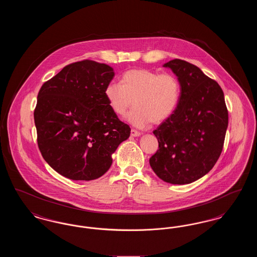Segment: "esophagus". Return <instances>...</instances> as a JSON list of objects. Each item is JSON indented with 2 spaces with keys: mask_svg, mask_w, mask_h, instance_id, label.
Returning <instances> with one entry per match:
<instances>
[{
  "mask_svg": "<svg viewBox=\"0 0 257 257\" xmlns=\"http://www.w3.org/2000/svg\"><path fill=\"white\" fill-rule=\"evenodd\" d=\"M131 136H132V137H140V136H141V133H140V132H138L137 130L132 129V130H131Z\"/></svg>",
  "mask_w": 257,
  "mask_h": 257,
  "instance_id": "34e87169",
  "label": "esophagus"
}]
</instances>
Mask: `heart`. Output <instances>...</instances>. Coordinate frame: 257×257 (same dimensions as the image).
I'll use <instances>...</instances> for the list:
<instances>
[{
    "mask_svg": "<svg viewBox=\"0 0 257 257\" xmlns=\"http://www.w3.org/2000/svg\"><path fill=\"white\" fill-rule=\"evenodd\" d=\"M120 83L108 84L104 93L111 110L121 117L127 114L133 100L134 109L128 121L135 127L146 128L151 122H163L178 106L181 87L171 74L133 69L123 74Z\"/></svg>",
    "mask_w": 257,
    "mask_h": 257,
    "instance_id": "heart-1",
    "label": "heart"
}]
</instances>
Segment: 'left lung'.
<instances>
[{"label":"left lung","mask_w":257,"mask_h":257,"mask_svg":"<svg viewBox=\"0 0 257 257\" xmlns=\"http://www.w3.org/2000/svg\"><path fill=\"white\" fill-rule=\"evenodd\" d=\"M163 66L177 77L181 95L171 116L153 131L159 149L149 164L165 182L190 184L204 176L219 159L228 112L219 84L197 66L178 59Z\"/></svg>","instance_id":"obj_1"}]
</instances>
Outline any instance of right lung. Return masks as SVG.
I'll list each match as a JSON object with an SVG mask.
<instances>
[{
    "label": "right lung",
    "instance_id": "obj_1",
    "mask_svg": "<svg viewBox=\"0 0 257 257\" xmlns=\"http://www.w3.org/2000/svg\"><path fill=\"white\" fill-rule=\"evenodd\" d=\"M113 76L105 63L78 61L38 92L34 113L38 147L50 167L66 178L97 179L130 137V127L111 110L104 93Z\"/></svg>",
    "mask_w": 257,
    "mask_h": 257
}]
</instances>
